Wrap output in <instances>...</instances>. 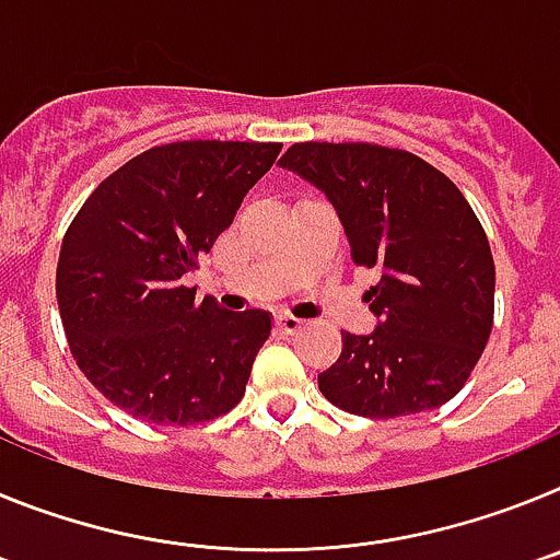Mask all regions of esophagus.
<instances>
[{"mask_svg": "<svg viewBox=\"0 0 560 560\" xmlns=\"http://www.w3.org/2000/svg\"><path fill=\"white\" fill-rule=\"evenodd\" d=\"M275 325H277V330H280V334L291 336V334H296V330L303 328V319H296V316H291V314H277Z\"/></svg>", "mask_w": 560, "mask_h": 560, "instance_id": "obj_1", "label": "esophagus"}]
</instances>
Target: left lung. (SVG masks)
<instances>
[{
	"mask_svg": "<svg viewBox=\"0 0 560 560\" xmlns=\"http://www.w3.org/2000/svg\"><path fill=\"white\" fill-rule=\"evenodd\" d=\"M280 165L323 190L355 266L378 269L364 294L373 334H341L319 389L361 418L443 407L463 389L493 328L497 269L482 224L446 173L398 148L296 142Z\"/></svg>",
	"mask_w": 560,
	"mask_h": 560,
	"instance_id": "obj_1",
	"label": "left lung"
}]
</instances>
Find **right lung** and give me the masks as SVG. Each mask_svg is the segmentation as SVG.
<instances>
[{
  "instance_id": "add662e5",
  "label": "right lung",
  "mask_w": 560,
  "mask_h": 560,
  "mask_svg": "<svg viewBox=\"0 0 560 560\" xmlns=\"http://www.w3.org/2000/svg\"><path fill=\"white\" fill-rule=\"evenodd\" d=\"M280 142L187 140L114 171L69 224L56 296L78 368L114 407L156 427H192L244 398L269 311L196 303L199 266Z\"/></svg>"
}]
</instances>
